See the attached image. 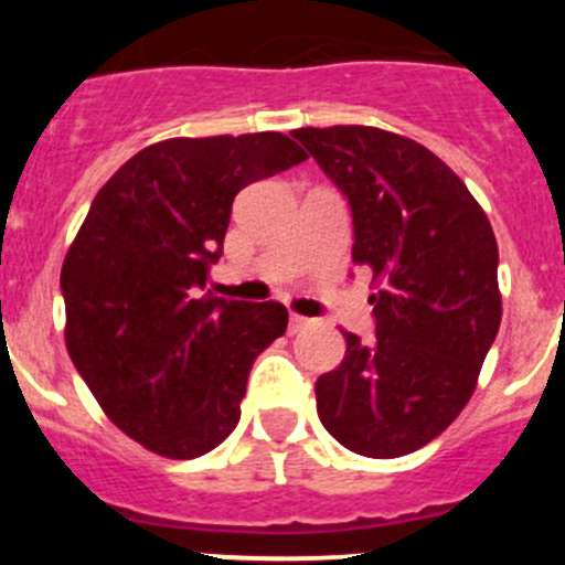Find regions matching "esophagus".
<instances>
[{
    "label": "esophagus",
    "instance_id": "obj_1",
    "mask_svg": "<svg viewBox=\"0 0 565 565\" xmlns=\"http://www.w3.org/2000/svg\"><path fill=\"white\" fill-rule=\"evenodd\" d=\"M311 322H315V319H309V317H303V315H289V330H292V333H298V330L309 328Z\"/></svg>",
    "mask_w": 565,
    "mask_h": 565
}]
</instances>
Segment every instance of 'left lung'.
Returning a JSON list of instances; mask_svg holds the SVG:
<instances>
[{
  "label": "left lung",
  "mask_w": 565,
  "mask_h": 565,
  "mask_svg": "<svg viewBox=\"0 0 565 565\" xmlns=\"http://www.w3.org/2000/svg\"><path fill=\"white\" fill-rule=\"evenodd\" d=\"M352 207V262L372 270L377 333H344L339 369L317 380V413L344 448L396 459L454 424L498 335V241L448 163L369 125L298 128Z\"/></svg>",
  "instance_id": "8db88e82"
}]
</instances>
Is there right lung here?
Segmentation results:
<instances>
[{
    "mask_svg": "<svg viewBox=\"0 0 565 565\" xmlns=\"http://www.w3.org/2000/svg\"><path fill=\"white\" fill-rule=\"evenodd\" d=\"M289 136L167 139L125 161L62 262L65 344L119 431L167 459L213 451L241 420L256 355L287 330L281 303L199 295L248 182L306 161Z\"/></svg>",
    "mask_w": 565,
    "mask_h": 565,
    "instance_id": "right-lung-1",
    "label": "right lung"
}]
</instances>
